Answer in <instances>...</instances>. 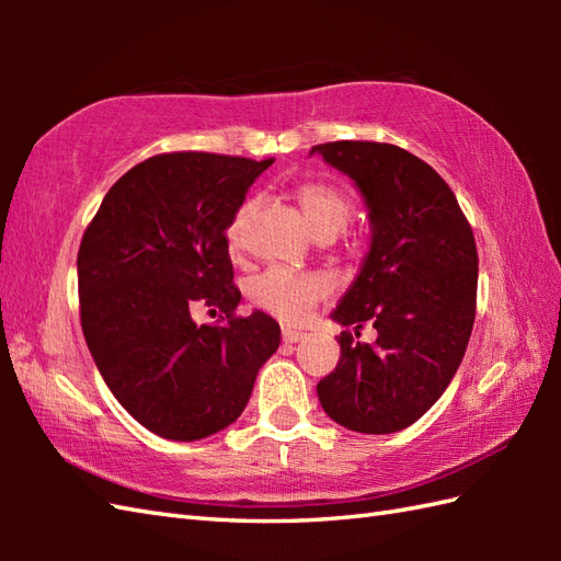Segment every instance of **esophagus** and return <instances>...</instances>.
<instances>
[{"mask_svg":"<svg viewBox=\"0 0 561 561\" xmlns=\"http://www.w3.org/2000/svg\"><path fill=\"white\" fill-rule=\"evenodd\" d=\"M306 335L301 330H291V328H284L282 330V340L287 342V344H296V342H301Z\"/></svg>","mask_w":561,"mask_h":561,"instance_id":"esophagus-1","label":"esophagus"}]
</instances>
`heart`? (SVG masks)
Returning a JSON list of instances; mask_svg holds the SVG:
<instances>
[{"label":"heart","instance_id":"heart-1","mask_svg":"<svg viewBox=\"0 0 561 561\" xmlns=\"http://www.w3.org/2000/svg\"><path fill=\"white\" fill-rule=\"evenodd\" d=\"M296 199L304 211V219L318 238L337 236L352 217V205L347 195L328 183H304L296 187ZM255 211V199L248 197L238 205L233 217L226 226V245L238 250L243 243V231L248 219ZM248 299L284 323H299L308 311L330 291V282L316 272H291L282 267H270L250 277L245 284Z\"/></svg>","mask_w":561,"mask_h":561}]
</instances>
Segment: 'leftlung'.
<instances>
[{"label": "left lung", "instance_id": "obj_1", "mask_svg": "<svg viewBox=\"0 0 561 561\" xmlns=\"http://www.w3.org/2000/svg\"><path fill=\"white\" fill-rule=\"evenodd\" d=\"M320 153L366 202L371 248L332 320L335 371L318 383L330 420L359 434L414 424L456 376L478 306V248L453 190L432 165L383 141H328ZM374 322L377 342L362 343Z\"/></svg>", "mask_w": 561, "mask_h": 561}]
</instances>
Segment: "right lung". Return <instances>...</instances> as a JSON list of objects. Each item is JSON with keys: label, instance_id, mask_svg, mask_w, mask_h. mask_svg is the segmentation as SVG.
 <instances>
[{"label": "right lung", "instance_id": "add662e5", "mask_svg": "<svg viewBox=\"0 0 561 561\" xmlns=\"http://www.w3.org/2000/svg\"><path fill=\"white\" fill-rule=\"evenodd\" d=\"M270 165L159 153L108 190L83 231V337L117 402L157 436L197 440L233 424L260 366L279 347L277 320L236 316L241 291L226 245L233 211ZM197 302L227 318L197 327L188 316Z\"/></svg>", "mask_w": 561, "mask_h": 561}]
</instances>
